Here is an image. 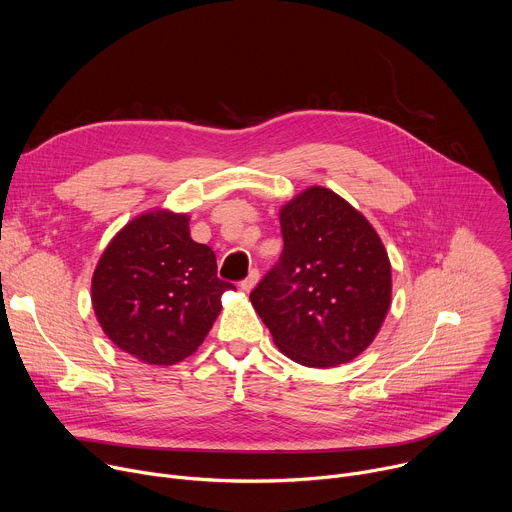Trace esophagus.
I'll list each match as a JSON object with an SVG mask.
<instances>
[{"label": "esophagus", "instance_id": "esophagus-1", "mask_svg": "<svg viewBox=\"0 0 512 512\" xmlns=\"http://www.w3.org/2000/svg\"><path fill=\"white\" fill-rule=\"evenodd\" d=\"M259 277H261V275H259V271H257V269H251V271H249V275L241 281V289H243V291H251V289L257 285Z\"/></svg>", "mask_w": 512, "mask_h": 512}]
</instances>
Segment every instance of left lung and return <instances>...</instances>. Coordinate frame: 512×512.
I'll return each instance as SVG.
<instances>
[{
  "mask_svg": "<svg viewBox=\"0 0 512 512\" xmlns=\"http://www.w3.org/2000/svg\"><path fill=\"white\" fill-rule=\"evenodd\" d=\"M279 263L251 291L275 346L304 367L350 362L391 306V263L373 225L336 192L312 186L279 210Z\"/></svg>",
  "mask_w": 512,
  "mask_h": 512,
  "instance_id": "1",
  "label": "left lung"
}]
</instances>
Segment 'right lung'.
I'll return each mask as SVG.
<instances>
[{
	"label": "right lung",
	"instance_id": "right-lung-1",
	"mask_svg": "<svg viewBox=\"0 0 512 512\" xmlns=\"http://www.w3.org/2000/svg\"><path fill=\"white\" fill-rule=\"evenodd\" d=\"M188 214L143 212L103 251L91 283L109 340L141 362L170 367L198 350L233 283L216 277L208 245L192 241Z\"/></svg>",
	"mask_w": 512,
	"mask_h": 512
}]
</instances>
